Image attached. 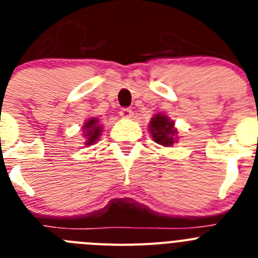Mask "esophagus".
I'll return each mask as SVG.
<instances>
[{"instance_id":"esophagus-1","label":"esophagus","mask_w":258,"mask_h":258,"mask_svg":"<svg viewBox=\"0 0 258 258\" xmlns=\"http://www.w3.org/2000/svg\"><path fill=\"white\" fill-rule=\"evenodd\" d=\"M120 116L124 118H129L133 116V111L131 108H127V107H124V108L120 109Z\"/></svg>"}]
</instances>
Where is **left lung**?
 I'll list each match as a JSON object with an SVG mask.
<instances>
[{"mask_svg":"<svg viewBox=\"0 0 258 258\" xmlns=\"http://www.w3.org/2000/svg\"><path fill=\"white\" fill-rule=\"evenodd\" d=\"M150 132L155 142L165 147L173 145L174 134L177 133L174 129V122L170 121L169 118L164 115H155V117H152L150 122Z\"/></svg>","mask_w":258,"mask_h":258,"instance_id":"1","label":"left lung"}]
</instances>
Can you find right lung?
Returning <instances> with one entry per match:
<instances>
[{
	"instance_id": "add662e5",
	"label": "right lung",
	"mask_w": 258,
	"mask_h": 258,
	"mask_svg": "<svg viewBox=\"0 0 258 258\" xmlns=\"http://www.w3.org/2000/svg\"><path fill=\"white\" fill-rule=\"evenodd\" d=\"M97 122V118H90L84 125V133H85L84 136L86 137V145H93V143H95V141L98 140V137L101 136L102 127ZM85 130L87 131L86 132H85Z\"/></svg>"
}]
</instances>
